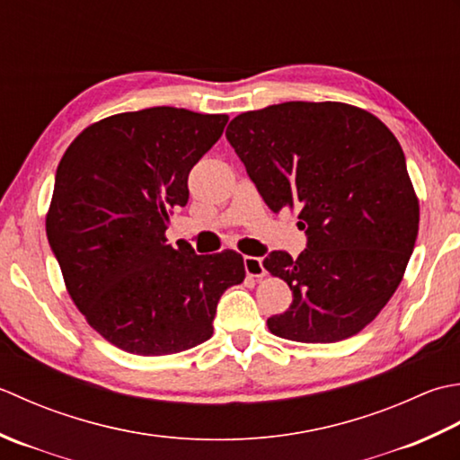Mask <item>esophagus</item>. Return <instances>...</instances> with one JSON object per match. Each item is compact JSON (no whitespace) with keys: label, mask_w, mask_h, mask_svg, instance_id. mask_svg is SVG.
<instances>
[{"label":"esophagus","mask_w":460,"mask_h":460,"mask_svg":"<svg viewBox=\"0 0 460 460\" xmlns=\"http://www.w3.org/2000/svg\"><path fill=\"white\" fill-rule=\"evenodd\" d=\"M243 270L252 278H261L266 276V268L261 264V260L256 256H243Z\"/></svg>","instance_id":"esophagus-1"}]
</instances>
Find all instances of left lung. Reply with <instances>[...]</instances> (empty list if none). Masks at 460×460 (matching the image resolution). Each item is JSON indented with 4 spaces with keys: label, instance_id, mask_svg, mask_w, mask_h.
Here are the masks:
<instances>
[{
    "label": "left lung",
    "instance_id": "left-lung-1",
    "mask_svg": "<svg viewBox=\"0 0 460 460\" xmlns=\"http://www.w3.org/2000/svg\"><path fill=\"white\" fill-rule=\"evenodd\" d=\"M226 137L274 212L297 208L305 250L264 258L294 302L268 317L284 340L333 343L361 332L395 294L413 254L419 202L402 148L371 112L289 101L242 112Z\"/></svg>",
    "mask_w": 460,
    "mask_h": 460
}]
</instances>
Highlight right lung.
Returning a JSON list of instances; mask_svg holds the SVG:
<instances>
[{
    "label": "right lung",
    "mask_w": 460,
    "mask_h": 460,
    "mask_svg": "<svg viewBox=\"0 0 460 460\" xmlns=\"http://www.w3.org/2000/svg\"><path fill=\"white\" fill-rule=\"evenodd\" d=\"M226 123L176 107L120 112L61 158L47 240L75 305L119 349L171 355L210 340L220 296L246 276L238 252L199 256L164 236Z\"/></svg>",
    "instance_id": "obj_1"
}]
</instances>
